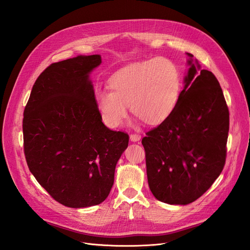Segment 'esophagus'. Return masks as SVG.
<instances>
[{
  "label": "esophagus",
  "mask_w": 250,
  "mask_h": 250,
  "mask_svg": "<svg viewBox=\"0 0 250 250\" xmlns=\"http://www.w3.org/2000/svg\"><path fill=\"white\" fill-rule=\"evenodd\" d=\"M141 140V135L139 134H130V141L131 142H139Z\"/></svg>",
  "instance_id": "esophagus-1"
}]
</instances>
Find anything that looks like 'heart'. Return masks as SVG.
Returning a JSON list of instances; mask_svg holds the SVG:
<instances>
[{
    "label": "heart",
    "mask_w": 250,
    "mask_h": 250,
    "mask_svg": "<svg viewBox=\"0 0 250 250\" xmlns=\"http://www.w3.org/2000/svg\"><path fill=\"white\" fill-rule=\"evenodd\" d=\"M111 92L96 93V104L105 125L119 127L127 106L144 123L156 126L172 115L179 100L180 73L171 60L154 57L128 64L108 79Z\"/></svg>",
    "instance_id": "heart-1"
}]
</instances>
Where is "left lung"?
<instances>
[{"label": "left lung", "instance_id": "left-lung-1", "mask_svg": "<svg viewBox=\"0 0 250 250\" xmlns=\"http://www.w3.org/2000/svg\"><path fill=\"white\" fill-rule=\"evenodd\" d=\"M187 54L190 67L176 108L142 140L150 191L157 200L180 206L198 199L221 174L229 129L217 78Z\"/></svg>", "mask_w": 250, "mask_h": 250}]
</instances>
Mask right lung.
Segmentation results:
<instances>
[{
	"mask_svg": "<svg viewBox=\"0 0 250 250\" xmlns=\"http://www.w3.org/2000/svg\"><path fill=\"white\" fill-rule=\"evenodd\" d=\"M100 55L52 63L36 79L24 110V151L30 172L53 198L81 208L111 190L129 137L102 122L89 75Z\"/></svg>",
	"mask_w": 250,
	"mask_h": 250,
	"instance_id": "add662e5",
	"label": "right lung"
}]
</instances>
